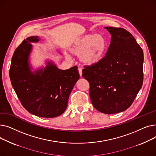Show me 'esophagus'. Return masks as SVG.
I'll return each mask as SVG.
<instances>
[{"label":"esophagus","instance_id":"esophagus-1","mask_svg":"<svg viewBox=\"0 0 156 156\" xmlns=\"http://www.w3.org/2000/svg\"><path fill=\"white\" fill-rule=\"evenodd\" d=\"M78 71H79V74L80 76H82V69L81 68H78Z\"/></svg>","mask_w":156,"mask_h":156}]
</instances>
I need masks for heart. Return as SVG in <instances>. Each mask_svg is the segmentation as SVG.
Masks as SVG:
<instances>
[{"label":"heart","mask_w":156,"mask_h":156,"mask_svg":"<svg viewBox=\"0 0 156 156\" xmlns=\"http://www.w3.org/2000/svg\"><path fill=\"white\" fill-rule=\"evenodd\" d=\"M108 49V41L102 34H87L74 40L70 52L78 55L80 61L86 66L99 63Z\"/></svg>","instance_id":"b5f03b06"}]
</instances>
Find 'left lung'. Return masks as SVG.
Masks as SVG:
<instances>
[{"label":"left lung","instance_id":"1","mask_svg":"<svg viewBox=\"0 0 156 156\" xmlns=\"http://www.w3.org/2000/svg\"><path fill=\"white\" fill-rule=\"evenodd\" d=\"M104 28L111 35L107 52L99 63L85 66L82 76L89 82L94 107L111 114L129 108L142 88L144 52L125 29Z\"/></svg>","mask_w":156,"mask_h":156}]
</instances>
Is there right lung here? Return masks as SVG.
Segmentation results:
<instances>
[{"mask_svg":"<svg viewBox=\"0 0 156 156\" xmlns=\"http://www.w3.org/2000/svg\"><path fill=\"white\" fill-rule=\"evenodd\" d=\"M38 36L24 40L12 57L9 76L12 86L24 108L34 115L51 118L66 109L70 93L80 78L77 66L62 70L48 61L44 68L31 71L29 64L31 42Z\"/></svg>","mask_w":156,"mask_h":156,"instance_id":"obj_1","label":"right lung"}]
</instances>
